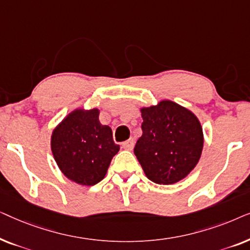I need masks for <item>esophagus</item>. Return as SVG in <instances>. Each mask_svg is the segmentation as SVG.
I'll return each instance as SVG.
<instances>
[{"label":"esophagus","mask_w":250,"mask_h":250,"mask_svg":"<svg viewBox=\"0 0 250 250\" xmlns=\"http://www.w3.org/2000/svg\"><path fill=\"white\" fill-rule=\"evenodd\" d=\"M122 146H123V148H124L125 150H132L133 146H134V140L129 139V140H127V141L123 142Z\"/></svg>","instance_id":"esophagus-1"}]
</instances>
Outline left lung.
<instances>
[{"mask_svg":"<svg viewBox=\"0 0 250 250\" xmlns=\"http://www.w3.org/2000/svg\"><path fill=\"white\" fill-rule=\"evenodd\" d=\"M142 135L134 155L143 172L157 184H174L189 175L199 162L204 132L192 111L176 102L162 100L140 109Z\"/></svg>","mask_w":250,"mask_h":250,"instance_id":"8db88e82","label":"left lung"}]
</instances>
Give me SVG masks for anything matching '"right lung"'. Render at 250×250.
<instances>
[{
  "label": "right lung",
  "mask_w": 250,
  "mask_h": 250,
  "mask_svg": "<svg viewBox=\"0 0 250 250\" xmlns=\"http://www.w3.org/2000/svg\"><path fill=\"white\" fill-rule=\"evenodd\" d=\"M98 108H76L53 129L51 151L68 180L81 186H94L107 174L119 146L112 131L99 121Z\"/></svg>",
  "instance_id": "1"
}]
</instances>
